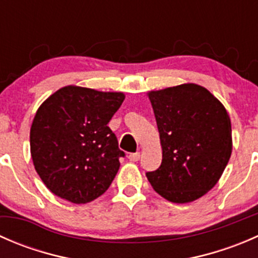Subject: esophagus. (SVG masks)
Returning a JSON list of instances; mask_svg holds the SVG:
<instances>
[{
	"label": "esophagus",
	"mask_w": 258,
	"mask_h": 258,
	"mask_svg": "<svg viewBox=\"0 0 258 258\" xmlns=\"http://www.w3.org/2000/svg\"><path fill=\"white\" fill-rule=\"evenodd\" d=\"M140 157H141V155H140V152L130 153V156H128L130 161H132V162H137V161L140 160Z\"/></svg>",
	"instance_id": "esophagus-1"
}]
</instances>
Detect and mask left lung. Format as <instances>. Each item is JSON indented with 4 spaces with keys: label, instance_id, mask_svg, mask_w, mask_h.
I'll use <instances>...</instances> for the list:
<instances>
[{
    "label": "left lung",
    "instance_id": "obj_1",
    "mask_svg": "<svg viewBox=\"0 0 258 258\" xmlns=\"http://www.w3.org/2000/svg\"><path fill=\"white\" fill-rule=\"evenodd\" d=\"M162 146V162L147 172L157 194L176 204L195 201L220 179L232 152L222 103L195 83L148 93Z\"/></svg>",
    "mask_w": 258,
    "mask_h": 258
}]
</instances>
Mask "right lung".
I'll return each mask as SVG.
<instances>
[{
	"label": "right lung",
	"mask_w": 258,
	"mask_h": 258,
	"mask_svg": "<svg viewBox=\"0 0 258 258\" xmlns=\"http://www.w3.org/2000/svg\"><path fill=\"white\" fill-rule=\"evenodd\" d=\"M123 100L121 92L67 86L40 106L31 126V156L52 194L87 204L107 191L124 157L107 123Z\"/></svg>",
	"instance_id": "1"
}]
</instances>
